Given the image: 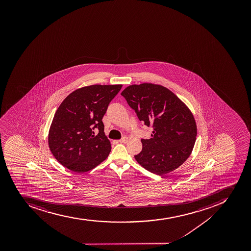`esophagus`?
I'll return each instance as SVG.
<instances>
[{
  "mask_svg": "<svg viewBox=\"0 0 251 251\" xmlns=\"http://www.w3.org/2000/svg\"><path fill=\"white\" fill-rule=\"evenodd\" d=\"M119 141H120V143H123V144H126V142H127V141H128V138L127 137H123L122 139H120V140H119Z\"/></svg>",
  "mask_w": 251,
  "mask_h": 251,
  "instance_id": "34e87169",
  "label": "esophagus"
}]
</instances>
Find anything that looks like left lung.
Here are the masks:
<instances>
[{"label":"left lung","instance_id":"left-lung-1","mask_svg":"<svg viewBox=\"0 0 251 251\" xmlns=\"http://www.w3.org/2000/svg\"><path fill=\"white\" fill-rule=\"evenodd\" d=\"M129 106L144 125L153 129L151 139H142L135 160L148 171L164 175L189 158L197 136L193 114L166 87L152 83L131 85L122 91Z\"/></svg>","mask_w":251,"mask_h":251}]
</instances>
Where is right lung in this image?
<instances>
[{
  "label": "right lung",
  "mask_w": 251,
  "mask_h": 251,
  "mask_svg": "<svg viewBox=\"0 0 251 251\" xmlns=\"http://www.w3.org/2000/svg\"><path fill=\"white\" fill-rule=\"evenodd\" d=\"M122 85H91L77 89L56 111L50 128L49 148L56 160L75 173L90 171L111 151L102 117ZM97 128L98 135L93 130Z\"/></svg>",
  "instance_id": "right-lung-1"
}]
</instances>
